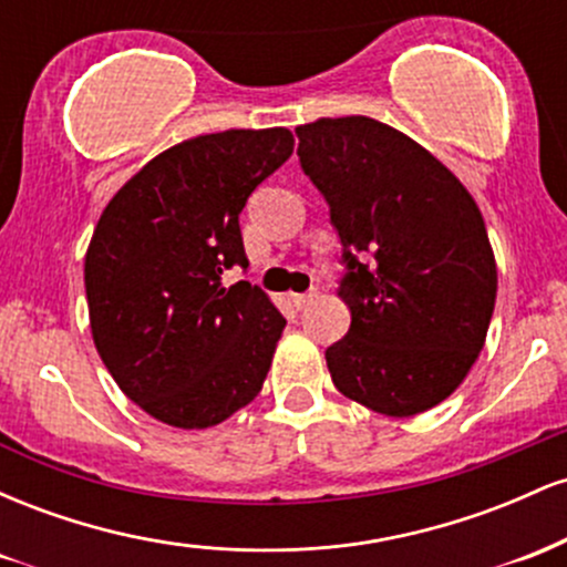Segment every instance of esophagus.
Segmentation results:
<instances>
[{
    "mask_svg": "<svg viewBox=\"0 0 567 567\" xmlns=\"http://www.w3.org/2000/svg\"><path fill=\"white\" fill-rule=\"evenodd\" d=\"M311 298H315V292H292L290 301H292V306H296V309H303V306L309 303Z\"/></svg>",
    "mask_w": 567,
    "mask_h": 567,
    "instance_id": "obj_1",
    "label": "esophagus"
}]
</instances>
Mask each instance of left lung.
<instances>
[{"label": "left lung", "instance_id": "left-lung-1", "mask_svg": "<svg viewBox=\"0 0 567 567\" xmlns=\"http://www.w3.org/2000/svg\"><path fill=\"white\" fill-rule=\"evenodd\" d=\"M296 135L347 266L338 296L351 324L324 351L330 379L375 413H424L485 347L498 275L483 213L437 157L379 120H317Z\"/></svg>", "mask_w": 567, "mask_h": 567}]
</instances>
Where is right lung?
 <instances>
[{
    "label": "right lung",
    "mask_w": 567,
    "mask_h": 567,
    "mask_svg": "<svg viewBox=\"0 0 567 567\" xmlns=\"http://www.w3.org/2000/svg\"><path fill=\"white\" fill-rule=\"evenodd\" d=\"M292 143L285 127L197 135L101 213L84 256L90 330L122 392L162 424L216 426L261 392L285 317L220 275L247 269L239 213Z\"/></svg>",
    "instance_id": "obj_1"
}]
</instances>
